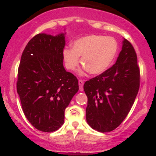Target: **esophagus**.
Returning a JSON list of instances; mask_svg holds the SVG:
<instances>
[{"mask_svg": "<svg viewBox=\"0 0 156 156\" xmlns=\"http://www.w3.org/2000/svg\"><path fill=\"white\" fill-rule=\"evenodd\" d=\"M78 85H79V90L80 91H82L84 90L83 86H84V81L83 80H79L78 81Z\"/></svg>", "mask_w": 156, "mask_h": 156, "instance_id": "34e87169", "label": "esophagus"}]
</instances>
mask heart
I'll return each instance as SVG.
<instances>
[{"mask_svg": "<svg viewBox=\"0 0 156 156\" xmlns=\"http://www.w3.org/2000/svg\"><path fill=\"white\" fill-rule=\"evenodd\" d=\"M115 39L105 35H88L72 44V49L63 50L66 67L75 71L81 62L89 74L98 75L106 72L112 65L118 53Z\"/></svg>", "mask_w": 156, "mask_h": 156, "instance_id": "heart-1", "label": "heart"}]
</instances>
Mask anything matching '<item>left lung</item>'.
I'll use <instances>...</instances> for the list:
<instances>
[{
    "label": "left lung",
    "mask_w": 156,
    "mask_h": 156,
    "mask_svg": "<svg viewBox=\"0 0 156 156\" xmlns=\"http://www.w3.org/2000/svg\"><path fill=\"white\" fill-rule=\"evenodd\" d=\"M140 87V70L136 52L124 38L116 62L106 72L87 81L86 120L102 133L115 130L126 118Z\"/></svg>",
    "instance_id": "obj_1"
}]
</instances>
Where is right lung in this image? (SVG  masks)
<instances>
[{"label":"right lung","instance_id":"add662e5","mask_svg":"<svg viewBox=\"0 0 156 156\" xmlns=\"http://www.w3.org/2000/svg\"><path fill=\"white\" fill-rule=\"evenodd\" d=\"M65 34L34 36L19 66L16 88L23 112L43 132L55 131L63 125L66 108L79 89L76 77L63 66Z\"/></svg>","mask_w":156,"mask_h":156}]
</instances>
